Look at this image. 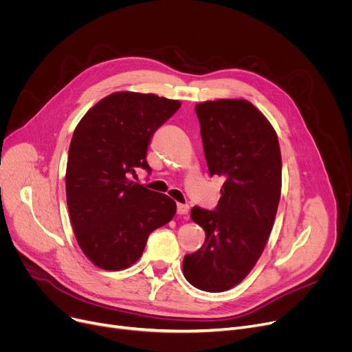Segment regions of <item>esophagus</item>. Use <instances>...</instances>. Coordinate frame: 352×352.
<instances>
[{
    "mask_svg": "<svg viewBox=\"0 0 352 352\" xmlns=\"http://www.w3.org/2000/svg\"><path fill=\"white\" fill-rule=\"evenodd\" d=\"M190 211V207L187 204H177V212L179 215H187Z\"/></svg>",
    "mask_w": 352,
    "mask_h": 352,
    "instance_id": "esophagus-1",
    "label": "esophagus"
}]
</instances>
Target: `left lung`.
<instances>
[{
    "mask_svg": "<svg viewBox=\"0 0 352 352\" xmlns=\"http://www.w3.org/2000/svg\"><path fill=\"white\" fill-rule=\"evenodd\" d=\"M210 175L226 182L214 211L194 207L191 218L206 243L184 256L187 281L223 292L241 283L261 256L281 195V151L268 120L245 100L198 104Z\"/></svg>",
    "mask_w": 352,
    "mask_h": 352,
    "instance_id": "obj_1",
    "label": "left lung"
}]
</instances>
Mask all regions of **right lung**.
Returning a JSON list of instances; mask_svg holds the SVG:
<instances>
[{
    "mask_svg": "<svg viewBox=\"0 0 352 352\" xmlns=\"http://www.w3.org/2000/svg\"><path fill=\"white\" fill-rule=\"evenodd\" d=\"M179 102L116 92L92 107L74 131L67 162V206L80 248L97 267L118 271L141 256L150 234L170 223L177 204L129 181L151 173L146 151Z\"/></svg>",
    "mask_w": 352,
    "mask_h": 352,
    "instance_id": "obj_1",
    "label": "right lung"
}]
</instances>
